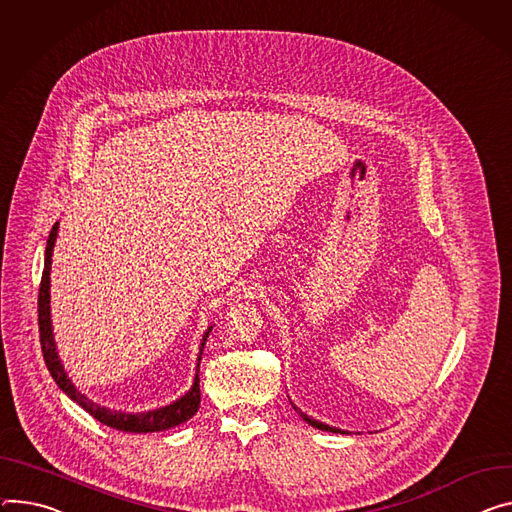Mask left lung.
I'll use <instances>...</instances> for the list:
<instances>
[{"instance_id": "obj_1", "label": "left lung", "mask_w": 512, "mask_h": 512, "mask_svg": "<svg viewBox=\"0 0 512 512\" xmlns=\"http://www.w3.org/2000/svg\"><path fill=\"white\" fill-rule=\"evenodd\" d=\"M294 406V404H292ZM294 410L302 416V421H306L308 425H312L314 429H320V431H329V433H347V431H341V429H337V427H331V425H324V423H320V421H316V418H312V416H308V414H304L298 406H294Z\"/></svg>"}]
</instances>
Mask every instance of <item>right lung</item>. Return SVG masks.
Wrapping results in <instances>:
<instances>
[{"label": "right lung", "instance_id": "obj_1", "mask_svg": "<svg viewBox=\"0 0 512 512\" xmlns=\"http://www.w3.org/2000/svg\"><path fill=\"white\" fill-rule=\"evenodd\" d=\"M59 235V222H55V226L51 228L49 241H46V249H44V269H42V277H40V290H38V329H40V345H42V355H44V363L49 367L53 380L57 382V386L73 400L77 402L83 410H87L91 416L100 421L102 425H108L112 429L124 431V433H157V431H167L173 429L198 412L200 408V361H202V351L206 345L208 335L212 333V327H208V331L202 337L200 343V353H198V365H196V378L192 388L185 392L181 398H177L175 402L161 406V408H153L147 412H122V410H110L106 406H100L98 402H91L85 394H81L75 384L71 382V378L67 376V371L61 363L59 351H57V343H55V335H53V320H51V265H53V249H55V241Z\"/></svg>", "mask_w": 512, "mask_h": 512}]
</instances>
